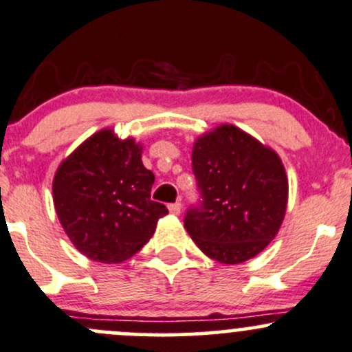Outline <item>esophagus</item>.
Wrapping results in <instances>:
<instances>
[{
  "mask_svg": "<svg viewBox=\"0 0 352 352\" xmlns=\"http://www.w3.org/2000/svg\"><path fill=\"white\" fill-rule=\"evenodd\" d=\"M168 210H170V212H172V214L179 215V214H180V210H182V204H180V202H175V204H170V206H168Z\"/></svg>",
  "mask_w": 352,
  "mask_h": 352,
  "instance_id": "34e87169",
  "label": "esophagus"
}]
</instances>
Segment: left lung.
I'll return each mask as SVG.
<instances>
[{
	"label": "left lung",
	"instance_id": "1",
	"mask_svg": "<svg viewBox=\"0 0 352 352\" xmlns=\"http://www.w3.org/2000/svg\"><path fill=\"white\" fill-rule=\"evenodd\" d=\"M199 204L184 226L206 256L241 264L279 232L287 207V177L279 155L234 125L202 135L192 150Z\"/></svg>",
	"mask_w": 352,
	"mask_h": 352
}]
</instances>
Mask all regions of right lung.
Wrapping results in <instances>:
<instances>
[{
	"label": "right lung",
	"mask_w": 352,
	"mask_h": 352,
	"mask_svg": "<svg viewBox=\"0 0 352 352\" xmlns=\"http://www.w3.org/2000/svg\"><path fill=\"white\" fill-rule=\"evenodd\" d=\"M155 175L142 164V146L111 130L91 135L53 180L56 215L73 245L103 264L126 261L150 241L168 214L150 199Z\"/></svg>",
	"instance_id": "obj_1"
}]
</instances>
